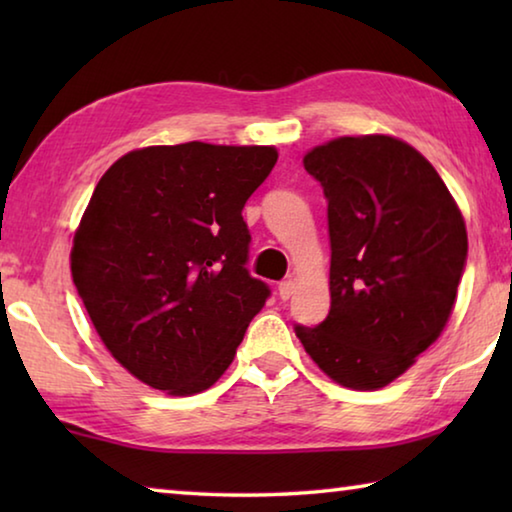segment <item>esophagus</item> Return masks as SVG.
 <instances>
[{"label": "esophagus", "instance_id": "obj_1", "mask_svg": "<svg viewBox=\"0 0 512 512\" xmlns=\"http://www.w3.org/2000/svg\"><path fill=\"white\" fill-rule=\"evenodd\" d=\"M293 291H296V282L293 280H284L280 282V287H277V293H280L282 300H289L293 296Z\"/></svg>", "mask_w": 512, "mask_h": 512}]
</instances>
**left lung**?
Instances as JSON below:
<instances>
[{"label": "left lung", "instance_id": "8db88e82", "mask_svg": "<svg viewBox=\"0 0 512 512\" xmlns=\"http://www.w3.org/2000/svg\"><path fill=\"white\" fill-rule=\"evenodd\" d=\"M327 198L332 307L296 336L336 384L377 391L443 332L467 262L463 214L431 162L388 135L305 155Z\"/></svg>", "mask_w": 512, "mask_h": 512}]
</instances>
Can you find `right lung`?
Returning <instances> with one entry per match:
<instances>
[{"label":"right lung","instance_id":"add662e5","mask_svg":"<svg viewBox=\"0 0 512 512\" xmlns=\"http://www.w3.org/2000/svg\"><path fill=\"white\" fill-rule=\"evenodd\" d=\"M275 162L273 146H146L94 187L72 277L103 345L151 388H210L271 296L246 268L241 210Z\"/></svg>","mask_w":512,"mask_h":512}]
</instances>
